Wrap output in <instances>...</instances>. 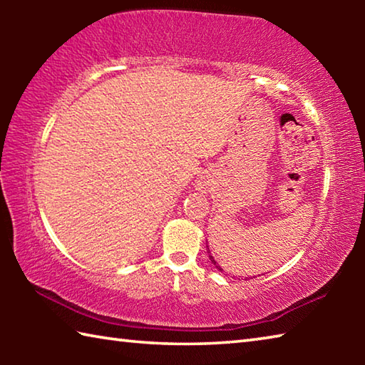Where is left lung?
I'll use <instances>...</instances> for the list:
<instances>
[{"instance_id": "8db88e82", "label": "left lung", "mask_w": 365, "mask_h": 365, "mask_svg": "<svg viewBox=\"0 0 365 365\" xmlns=\"http://www.w3.org/2000/svg\"><path fill=\"white\" fill-rule=\"evenodd\" d=\"M206 248H207V255H209V259H211V264H214V267H215V269H217V270H220V272H222V270H224V269H222V267H220V265H219V262H217V261H215V259H214V256L211 255V251H209V246H207V245H206Z\"/></svg>"}]
</instances>
